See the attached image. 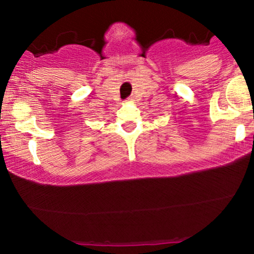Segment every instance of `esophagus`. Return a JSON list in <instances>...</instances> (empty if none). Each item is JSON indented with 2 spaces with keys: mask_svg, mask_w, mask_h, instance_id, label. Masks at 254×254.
Segmentation results:
<instances>
[{
  "mask_svg": "<svg viewBox=\"0 0 254 254\" xmlns=\"http://www.w3.org/2000/svg\"><path fill=\"white\" fill-rule=\"evenodd\" d=\"M132 101H133V99L130 98V99H129V103H132Z\"/></svg>",
  "mask_w": 254,
  "mask_h": 254,
  "instance_id": "1",
  "label": "esophagus"
}]
</instances>
